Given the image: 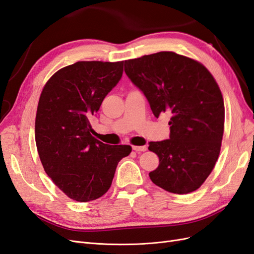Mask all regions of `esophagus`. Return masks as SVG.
<instances>
[{"label":"esophagus","mask_w":254,"mask_h":254,"mask_svg":"<svg viewBox=\"0 0 254 254\" xmlns=\"http://www.w3.org/2000/svg\"><path fill=\"white\" fill-rule=\"evenodd\" d=\"M133 150L136 151V152H144L148 150V148H146V145H142V146H139V145H133L132 146Z\"/></svg>","instance_id":"esophagus-1"}]
</instances>
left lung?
Segmentation results:
<instances>
[{
    "label": "left lung",
    "instance_id": "1",
    "mask_svg": "<svg viewBox=\"0 0 254 254\" xmlns=\"http://www.w3.org/2000/svg\"><path fill=\"white\" fill-rule=\"evenodd\" d=\"M125 71L148 99L154 116H171L170 139L151 141L159 166L151 181L163 190H197L213 170L225 122L223 95L203 65L173 52L125 61Z\"/></svg>",
    "mask_w": 254,
    "mask_h": 254
}]
</instances>
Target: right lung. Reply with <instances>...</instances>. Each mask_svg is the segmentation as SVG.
Masks as SVG:
<instances>
[{
  "instance_id": "right-lung-1",
  "label": "right lung",
  "mask_w": 254,
  "mask_h": 254,
  "mask_svg": "<svg viewBox=\"0 0 254 254\" xmlns=\"http://www.w3.org/2000/svg\"><path fill=\"white\" fill-rule=\"evenodd\" d=\"M124 72V61H79L55 72L41 93L36 144L46 174L69 198L86 202L112 185L118 162L130 145L96 139L91 118Z\"/></svg>"
}]
</instances>
